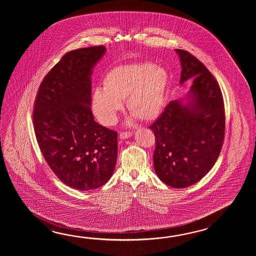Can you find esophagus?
Masks as SVG:
<instances>
[{"label": "esophagus", "mask_w": 256, "mask_h": 256, "mask_svg": "<svg viewBox=\"0 0 256 256\" xmlns=\"http://www.w3.org/2000/svg\"><path fill=\"white\" fill-rule=\"evenodd\" d=\"M132 136V132H120V139H127Z\"/></svg>", "instance_id": "34e87169"}]
</instances>
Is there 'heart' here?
<instances>
[{"label": "heart", "instance_id": "obj_1", "mask_svg": "<svg viewBox=\"0 0 256 256\" xmlns=\"http://www.w3.org/2000/svg\"><path fill=\"white\" fill-rule=\"evenodd\" d=\"M168 84L166 70L151 62L115 66L104 76V90L93 93V112L100 124L112 126L126 100L132 114L151 122L162 112Z\"/></svg>", "mask_w": 256, "mask_h": 256}]
</instances>
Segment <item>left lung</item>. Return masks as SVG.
Segmentation results:
<instances>
[{
  "label": "left lung",
  "mask_w": 256,
  "mask_h": 256,
  "mask_svg": "<svg viewBox=\"0 0 256 256\" xmlns=\"http://www.w3.org/2000/svg\"><path fill=\"white\" fill-rule=\"evenodd\" d=\"M182 66L180 83L192 80L188 98L170 102L149 128L156 137L154 166L164 184L184 188L202 180L216 163L225 134L222 93L200 60L176 49Z\"/></svg>",
  "instance_id": "obj_1"
}]
</instances>
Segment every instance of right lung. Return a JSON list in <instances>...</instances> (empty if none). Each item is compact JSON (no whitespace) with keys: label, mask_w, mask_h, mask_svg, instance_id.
<instances>
[{"label":"right lung","mask_w":256,"mask_h":256,"mask_svg":"<svg viewBox=\"0 0 256 256\" xmlns=\"http://www.w3.org/2000/svg\"><path fill=\"white\" fill-rule=\"evenodd\" d=\"M104 46L66 53L39 86L34 104V134L49 168L78 190L104 186L114 170L118 134L94 120L90 75Z\"/></svg>","instance_id":"obj_1"}]
</instances>
